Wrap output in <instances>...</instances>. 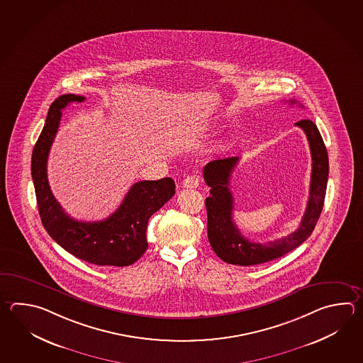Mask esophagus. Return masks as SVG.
<instances>
[{
    "label": "esophagus",
    "instance_id": "1",
    "mask_svg": "<svg viewBox=\"0 0 363 363\" xmlns=\"http://www.w3.org/2000/svg\"><path fill=\"white\" fill-rule=\"evenodd\" d=\"M201 182V177L199 174H191V176H187V177L182 181V187L185 189H196Z\"/></svg>",
    "mask_w": 363,
    "mask_h": 363
}]
</instances>
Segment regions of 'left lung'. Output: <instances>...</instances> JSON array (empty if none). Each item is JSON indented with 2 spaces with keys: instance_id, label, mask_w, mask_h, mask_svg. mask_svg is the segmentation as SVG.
Here are the masks:
<instances>
[{
  "instance_id": "1",
  "label": "left lung",
  "mask_w": 363,
  "mask_h": 363,
  "mask_svg": "<svg viewBox=\"0 0 363 363\" xmlns=\"http://www.w3.org/2000/svg\"><path fill=\"white\" fill-rule=\"evenodd\" d=\"M289 102L296 104V101ZM295 125L303 129L311 146V191L298 229L287 237L267 243H255L245 239L240 234L235 222L233 221L234 199L230 191L229 182L239 157L218 159L204 167V181L211 187V196L206 199L208 239L216 255L222 261L240 267L259 265L281 257L303 245L311 237L325 203L328 179V155L318 128L311 120H300Z\"/></svg>"
}]
</instances>
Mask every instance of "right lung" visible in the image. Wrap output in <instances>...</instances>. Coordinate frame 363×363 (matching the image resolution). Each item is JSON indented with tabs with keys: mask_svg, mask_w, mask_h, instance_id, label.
Returning a JSON list of instances; mask_svg holds the SVG:
<instances>
[{
	"mask_svg": "<svg viewBox=\"0 0 363 363\" xmlns=\"http://www.w3.org/2000/svg\"><path fill=\"white\" fill-rule=\"evenodd\" d=\"M84 101L85 96L65 94L49 108L30 163L38 213L48 234L74 257L99 267H129L147 250L148 218L176 194V185L169 177L137 182L120 207L102 221H77L67 215L50 190L46 163L60 128L62 110L71 102Z\"/></svg>",
	"mask_w": 363,
	"mask_h": 363,
	"instance_id": "add662e5",
	"label": "right lung"
}]
</instances>
